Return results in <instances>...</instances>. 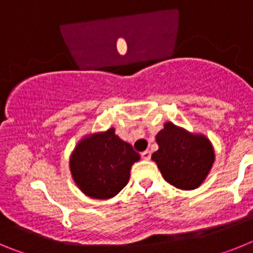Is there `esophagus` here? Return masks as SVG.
<instances>
[{
    "instance_id": "1",
    "label": "esophagus",
    "mask_w": 253,
    "mask_h": 253,
    "mask_svg": "<svg viewBox=\"0 0 253 253\" xmlns=\"http://www.w3.org/2000/svg\"><path fill=\"white\" fill-rule=\"evenodd\" d=\"M151 154H152L151 151H144L140 153V157H142L143 160L148 161V160H151Z\"/></svg>"
}]
</instances>
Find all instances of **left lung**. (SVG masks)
<instances>
[{
    "label": "left lung",
    "instance_id": "obj_1",
    "mask_svg": "<svg viewBox=\"0 0 253 253\" xmlns=\"http://www.w3.org/2000/svg\"><path fill=\"white\" fill-rule=\"evenodd\" d=\"M156 140L160 148L152 154V160L157 163L165 180L181 190L200 186L214 162L209 139L166 123Z\"/></svg>",
    "mask_w": 253,
    "mask_h": 253
}]
</instances>
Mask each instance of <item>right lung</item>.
I'll return each instance as SVG.
<instances>
[{"instance_id": "1", "label": "right lung", "mask_w": 253, "mask_h": 253, "mask_svg": "<svg viewBox=\"0 0 253 253\" xmlns=\"http://www.w3.org/2000/svg\"><path fill=\"white\" fill-rule=\"evenodd\" d=\"M140 156L114 129L81 140L71 157V172L80 189L93 199H110L128 184Z\"/></svg>"}]
</instances>
